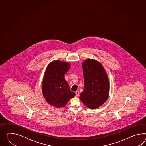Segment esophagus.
I'll list each match as a JSON object with an SVG mask.
<instances>
[{"mask_svg":"<svg viewBox=\"0 0 146 146\" xmlns=\"http://www.w3.org/2000/svg\"><path fill=\"white\" fill-rule=\"evenodd\" d=\"M75 94H76V96H79V95H80V92H79V91H76L75 92Z\"/></svg>","mask_w":146,"mask_h":146,"instance_id":"1","label":"esophagus"}]
</instances>
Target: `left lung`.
<instances>
[{"label": "left lung", "instance_id": "obj_1", "mask_svg": "<svg viewBox=\"0 0 146 146\" xmlns=\"http://www.w3.org/2000/svg\"><path fill=\"white\" fill-rule=\"evenodd\" d=\"M84 87L80 99L91 109L101 106L107 101L110 84L107 73L98 60L87 59L82 63Z\"/></svg>", "mask_w": 146, "mask_h": 146}]
</instances>
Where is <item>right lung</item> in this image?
<instances>
[{
	"mask_svg": "<svg viewBox=\"0 0 146 146\" xmlns=\"http://www.w3.org/2000/svg\"><path fill=\"white\" fill-rule=\"evenodd\" d=\"M71 67L67 62L53 60L48 65L44 76L42 89L43 95L50 105L60 108L74 98L64 75Z\"/></svg>",
	"mask_w": 146,
	"mask_h": 146,
	"instance_id": "right-lung-1",
	"label": "right lung"
}]
</instances>
